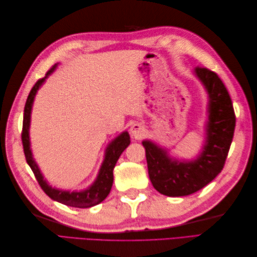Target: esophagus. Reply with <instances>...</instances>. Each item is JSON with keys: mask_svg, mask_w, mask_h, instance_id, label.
Instances as JSON below:
<instances>
[{"mask_svg": "<svg viewBox=\"0 0 257 257\" xmlns=\"http://www.w3.org/2000/svg\"><path fill=\"white\" fill-rule=\"evenodd\" d=\"M146 133L145 127L141 123H134L132 127H130V134H132L135 139H140Z\"/></svg>", "mask_w": 257, "mask_h": 257, "instance_id": "esophagus-1", "label": "esophagus"}]
</instances>
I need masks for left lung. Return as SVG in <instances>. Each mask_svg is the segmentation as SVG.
<instances>
[{
    "mask_svg": "<svg viewBox=\"0 0 257 257\" xmlns=\"http://www.w3.org/2000/svg\"><path fill=\"white\" fill-rule=\"evenodd\" d=\"M194 73L209 94L206 143L198 159L172 160L166 150L143 141L150 181L158 192L168 196L190 195L209 184L224 167L235 129L233 103L221 78L205 67L198 66Z\"/></svg>",
    "mask_w": 257,
    "mask_h": 257,
    "instance_id": "obj_1",
    "label": "left lung"
}]
</instances>
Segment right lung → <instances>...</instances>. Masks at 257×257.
Returning a JSON list of instances; mask_svg holds the SVG:
<instances>
[{"instance_id": "add662e5", "label": "right lung", "mask_w": 257, "mask_h": 257, "mask_svg": "<svg viewBox=\"0 0 257 257\" xmlns=\"http://www.w3.org/2000/svg\"><path fill=\"white\" fill-rule=\"evenodd\" d=\"M56 66L57 64L54 65V66L46 73L44 78H41L36 81L35 85L33 86V88L30 91L29 97H27L25 108H24L23 129H22V144H23L24 155H25L27 163H29V166L31 167L33 173H34L38 184H40V187L48 196H50L51 199L55 200L57 202H61V203L68 206L90 207L100 203V202H102L107 198V195L109 194V192H110L112 182H113V174H112L113 168L116 166L120 155H121L123 150L129 146L130 137H129V134L127 132H124L120 136H118V137L108 146V148L106 149L105 159H103L101 168L99 170V174H98L96 181L92 183V185H90L87 190L79 191V192H69V191L58 190L55 188H52L51 185H48L42 176L40 168L37 167L36 162L34 161V159H33L32 151L30 148L31 145H30L29 129H30V121H31L32 105H33V101H34L36 92L38 88L41 87V85L44 83L45 79L48 77V75H51L53 73V70L56 68Z\"/></svg>"}]
</instances>
